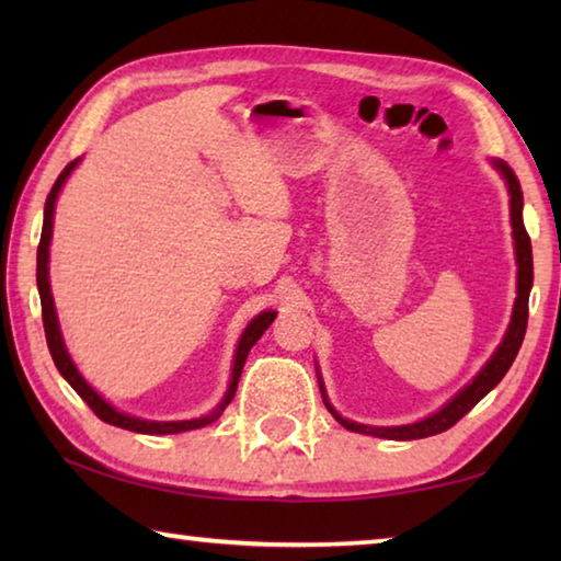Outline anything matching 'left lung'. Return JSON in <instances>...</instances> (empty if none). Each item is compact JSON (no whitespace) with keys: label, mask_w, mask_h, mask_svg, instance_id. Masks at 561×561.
Wrapping results in <instances>:
<instances>
[{"label":"left lung","mask_w":561,"mask_h":561,"mask_svg":"<svg viewBox=\"0 0 561 561\" xmlns=\"http://www.w3.org/2000/svg\"><path fill=\"white\" fill-rule=\"evenodd\" d=\"M495 165L502 175L507 180L510 187V215H512V234H515V252H517V301H515V311H512V321L505 339H502L500 348L495 351V356L488 360V366L472 378V383H468L462 391L453 398V401L440 408L438 413H433L425 421H417L413 425H396V428H371V425H360V423H351L346 417H341L334 408L329 405L324 388H321V396H324V403L331 411V415L344 425L346 431L354 433H366V435H376V438H388V440H417V438H428V435H438L443 431L453 428L455 423L460 421L465 413H470L474 405H478L482 398H485L492 388H495L502 376L510 371L512 360H515L517 351L522 346V339H525L527 331V317H529V289H531V279H535V267H531V242L529 234L525 230V222H522V187L519 180L515 175L505 160H495ZM321 386V383H319Z\"/></svg>","instance_id":"left-lung-1"}]
</instances>
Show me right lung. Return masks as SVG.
Wrapping results in <instances>:
<instances>
[{
	"label": "right lung",
	"instance_id": "add662e5",
	"mask_svg": "<svg viewBox=\"0 0 561 561\" xmlns=\"http://www.w3.org/2000/svg\"><path fill=\"white\" fill-rule=\"evenodd\" d=\"M79 160H71L69 165L61 170V175L56 178V183L51 187L49 197H46V205H44V227H42V240H39V250H36V287H39V297H42V319H44V331H46V344H49L51 351V358L56 368H59V374L66 378V381L71 383V388L76 393H79L87 405L91 408L93 413H96L103 423H111L116 425V428L123 431H133V433H146V435H168V433H183V431H193V428H203V425L213 423L215 417H220V413L227 408V403L234 398L237 391V381H240V374H242V366L247 360V354H250V348L257 344L260 336L264 331L270 329V324L274 321V311H264L257 319H252V324L244 329V334L240 339V346H237V354H234V368H232V381L230 388H227V396L225 401L215 408V413L205 415V417H195V421H173V423H156V421H140V417H133L126 413H118L116 408L108 405L103 398L93 391V388L83 381L81 374L76 371L73 360L66 354V346H64V339H61V331H59V321H56V311H54V299H51V289H49V242H51V225H54V203H56V195H59V190L64 185V180L69 178L71 170L76 168Z\"/></svg>",
	"mask_w": 561,
	"mask_h": 561
}]
</instances>
